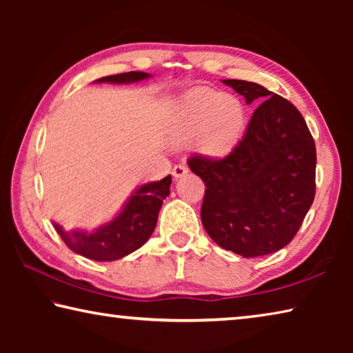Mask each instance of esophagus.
<instances>
[{
	"mask_svg": "<svg viewBox=\"0 0 353 353\" xmlns=\"http://www.w3.org/2000/svg\"><path fill=\"white\" fill-rule=\"evenodd\" d=\"M188 172V168L187 166H185L183 163H177L174 168H172V171H171V174L174 176L176 179H179V177H182V176H185Z\"/></svg>",
	"mask_w": 353,
	"mask_h": 353,
	"instance_id": "esophagus-1",
	"label": "esophagus"
}]
</instances>
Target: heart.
I'll use <instances>...</instances> for the list:
<instances>
[{
	"label": "heart",
	"mask_w": 353,
	"mask_h": 353,
	"mask_svg": "<svg viewBox=\"0 0 353 353\" xmlns=\"http://www.w3.org/2000/svg\"><path fill=\"white\" fill-rule=\"evenodd\" d=\"M246 126V107L236 97L210 88H194L179 101L170 119V137L176 145L198 146L212 157L229 154Z\"/></svg>",
	"instance_id": "1"
}]
</instances>
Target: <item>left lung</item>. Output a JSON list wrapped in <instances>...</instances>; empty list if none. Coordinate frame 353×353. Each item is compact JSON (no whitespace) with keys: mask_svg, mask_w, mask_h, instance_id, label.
Listing matches in <instances>:
<instances>
[{"mask_svg":"<svg viewBox=\"0 0 353 353\" xmlns=\"http://www.w3.org/2000/svg\"><path fill=\"white\" fill-rule=\"evenodd\" d=\"M246 103H259L243 140L224 159H188L205 182L202 225L241 256L277 252L301 229L314 199L316 146L294 105L255 82L224 79Z\"/></svg>","mask_w":353,"mask_h":353,"instance_id":"8db88e82","label":"left lung"}]
</instances>
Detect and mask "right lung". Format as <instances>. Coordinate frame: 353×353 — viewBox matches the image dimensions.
Returning a JSON list of instances; mask_svg holds the SVG:
<instances>
[{"label":"right lung","instance_id":"add662e5","mask_svg":"<svg viewBox=\"0 0 353 353\" xmlns=\"http://www.w3.org/2000/svg\"><path fill=\"white\" fill-rule=\"evenodd\" d=\"M148 77H151V74L143 71H129L101 77L94 82L132 83ZM170 187L171 176H166L162 181L140 185L115 218L90 232L79 229L67 232L62 225L52 224L63 243L73 252L97 261L119 260L141 248L152 235L163 199L170 194Z\"/></svg>","mask_w":353,"mask_h":353}]
</instances>
